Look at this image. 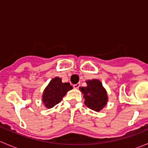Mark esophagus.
<instances>
[{
    "instance_id": "obj_1",
    "label": "esophagus",
    "mask_w": 148,
    "mask_h": 148,
    "mask_svg": "<svg viewBox=\"0 0 148 148\" xmlns=\"http://www.w3.org/2000/svg\"><path fill=\"white\" fill-rule=\"evenodd\" d=\"M80 86V84L78 83V84H74L73 85V87L74 88V89H79Z\"/></svg>"
}]
</instances>
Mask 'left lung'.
Segmentation results:
<instances>
[{
    "label": "left lung",
    "mask_w": 148,
    "mask_h": 148,
    "mask_svg": "<svg viewBox=\"0 0 148 148\" xmlns=\"http://www.w3.org/2000/svg\"><path fill=\"white\" fill-rule=\"evenodd\" d=\"M86 84V87H80L85 98V104L91 110L99 112L107 104V92L99 80H89Z\"/></svg>",
    "instance_id": "obj_1"
}]
</instances>
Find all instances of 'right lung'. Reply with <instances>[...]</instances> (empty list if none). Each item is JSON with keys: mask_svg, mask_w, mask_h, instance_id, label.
Segmentation results:
<instances>
[{"mask_svg": "<svg viewBox=\"0 0 148 148\" xmlns=\"http://www.w3.org/2000/svg\"><path fill=\"white\" fill-rule=\"evenodd\" d=\"M72 86L69 83H62L59 77L53 79L49 84L43 94V102L47 108H51L61 102L63 97Z\"/></svg>", "mask_w": 148, "mask_h": 148, "instance_id": "1", "label": "right lung"}]
</instances>
